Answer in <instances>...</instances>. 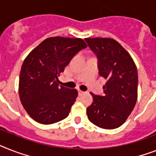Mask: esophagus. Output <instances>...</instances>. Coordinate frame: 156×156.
I'll return each mask as SVG.
<instances>
[{
  "mask_svg": "<svg viewBox=\"0 0 156 156\" xmlns=\"http://www.w3.org/2000/svg\"><path fill=\"white\" fill-rule=\"evenodd\" d=\"M84 93H85L84 91L80 90H78V94H79V95H82V94H84Z\"/></svg>",
  "mask_w": 156,
  "mask_h": 156,
  "instance_id": "esophagus-1",
  "label": "esophagus"
}]
</instances>
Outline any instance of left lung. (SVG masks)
Returning a JSON list of instances; mask_svg holds the SVG:
<instances>
[{"mask_svg": "<svg viewBox=\"0 0 156 156\" xmlns=\"http://www.w3.org/2000/svg\"><path fill=\"white\" fill-rule=\"evenodd\" d=\"M98 58V74L107 79L104 95L90 93L88 119L100 128L115 129L125 122L138 97L137 68L129 53L114 39L86 38Z\"/></svg>", "mask_w": 156, "mask_h": 156, "instance_id": "8db88e82", "label": "left lung"}]
</instances>
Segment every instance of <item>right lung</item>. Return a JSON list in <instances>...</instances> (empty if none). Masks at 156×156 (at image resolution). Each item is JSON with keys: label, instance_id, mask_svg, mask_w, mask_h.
Instances as JSON below:
<instances>
[{"label": "right lung", "instance_id": "add662e5", "mask_svg": "<svg viewBox=\"0 0 156 156\" xmlns=\"http://www.w3.org/2000/svg\"><path fill=\"white\" fill-rule=\"evenodd\" d=\"M87 45L81 38L49 37L25 58L19 78L21 104L33 119L52 124L69 115L78 91L59 86L58 76Z\"/></svg>", "mask_w": 156, "mask_h": 156}]
</instances>
